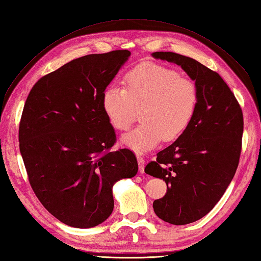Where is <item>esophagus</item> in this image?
I'll return each mask as SVG.
<instances>
[{
  "mask_svg": "<svg viewBox=\"0 0 261 261\" xmlns=\"http://www.w3.org/2000/svg\"><path fill=\"white\" fill-rule=\"evenodd\" d=\"M137 162H138L139 173H141V174H144V168H145V161H144V158H143L141 155H138V156H137Z\"/></svg>",
  "mask_w": 261,
  "mask_h": 261,
  "instance_id": "obj_1",
  "label": "esophagus"
}]
</instances>
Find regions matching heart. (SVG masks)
<instances>
[{"label": "heart", "mask_w": 261, "mask_h": 261, "mask_svg": "<svg viewBox=\"0 0 261 261\" xmlns=\"http://www.w3.org/2000/svg\"><path fill=\"white\" fill-rule=\"evenodd\" d=\"M125 87L109 86L101 106L116 130H126L141 111L142 123L123 137L136 152L148 151L164 139L171 142L184 134L199 101L196 83L174 68L145 63L125 75Z\"/></svg>", "instance_id": "1"}]
</instances>
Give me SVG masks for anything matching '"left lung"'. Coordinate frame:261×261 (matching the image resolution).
Returning a JSON list of instances; mask_svg holds the SVG:
<instances>
[{
  "label": "left lung",
  "instance_id": "1",
  "mask_svg": "<svg viewBox=\"0 0 261 261\" xmlns=\"http://www.w3.org/2000/svg\"><path fill=\"white\" fill-rule=\"evenodd\" d=\"M179 65L199 91L192 123L176 141L157 154L145 173L165 180L167 193L152 202L155 214L173 225H187L217 204L238 167L244 117L233 93L218 73L190 57L155 52Z\"/></svg>",
  "mask_w": 261,
  "mask_h": 261
}]
</instances>
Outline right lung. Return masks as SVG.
Wrapping results in <instances>:
<instances>
[{"instance_id":"obj_1","label":"right lung","mask_w":261,"mask_h":261,"mask_svg":"<svg viewBox=\"0 0 261 261\" xmlns=\"http://www.w3.org/2000/svg\"><path fill=\"white\" fill-rule=\"evenodd\" d=\"M129 55L118 49L73 60L37 81L25 101L18 142L31 187L48 213L71 227L105 221L114 184L137 174L134 152L111 150L116 135L101 106Z\"/></svg>"}]
</instances>
